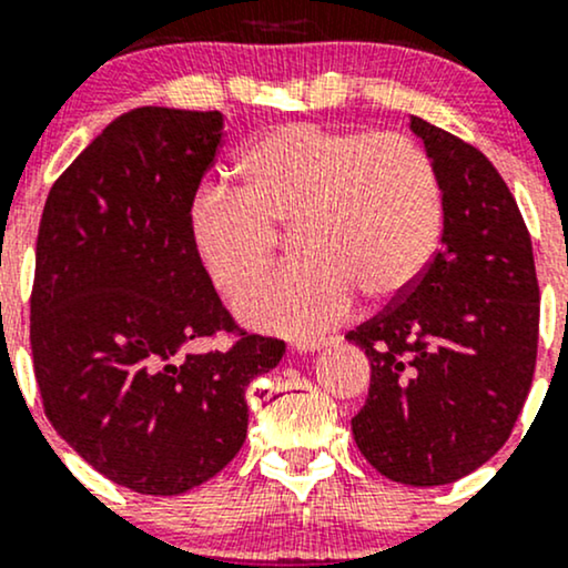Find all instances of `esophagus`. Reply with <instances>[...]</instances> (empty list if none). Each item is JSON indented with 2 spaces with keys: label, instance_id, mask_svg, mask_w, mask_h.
Instances as JSON below:
<instances>
[{
  "label": "esophagus",
  "instance_id": "1",
  "mask_svg": "<svg viewBox=\"0 0 568 568\" xmlns=\"http://www.w3.org/2000/svg\"><path fill=\"white\" fill-rule=\"evenodd\" d=\"M328 344H331V338H325V336L296 338V342H293V349H296V352H317V349L328 347Z\"/></svg>",
  "mask_w": 568,
  "mask_h": 568
}]
</instances>
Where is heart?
Returning a JSON list of instances; mask_svg holds the SVG:
<instances>
[{"instance_id": "1", "label": "heart", "mask_w": 568, "mask_h": 568, "mask_svg": "<svg viewBox=\"0 0 568 568\" xmlns=\"http://www.w3.org/2000/svg\"><path fill=\"white\" fill-rule=\"evenodd\" d=\"M240 189L205 184L186 211L189 243L224 296L251 285L293 224L302 256L237 302L243 321L277 334H321L357 293L389 302L438 247L443 200L425 149L397 133L293 122L237 158Z\"/></svg>"}]
</instances>
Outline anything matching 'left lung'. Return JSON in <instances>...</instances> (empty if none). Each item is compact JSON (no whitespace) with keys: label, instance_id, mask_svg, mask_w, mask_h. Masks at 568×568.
Returning <instances> with one entry per match:
<instances>
[{"label":"left lung","instance_id":"8db88e82","mask_svg":"<svg viewBox=\"0 0 568 568\" xmlns=\"http://www.w3.org/2000/svg\"><path fill=\"white\" fill-rule=\"evenodd\" d=\"M408 128L438 173L440 251L400 302L347 334L371 361L352 435L389 480L443 486L510 438L537 363L539 285L497 168L419 116Z\"/></svg>","mask_w":568,"mask_h":568}]
</instances>
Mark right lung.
I'll return each instance as SVG.
<instances>
[{
  "label": "right lung",
  "instance_id": "right-lung-1",
  "mask_svg": "<svg viewBox=\"0 0 568 568\" xmlns=\"http://www.w3.org/2000/svg\"><path fill=\"white\" fill-rule=\"evenodd\" d=\"M224 139L221 112L116 116L44 202L31 355L44 414L114 484L175 497L224 470L247 433L245 389L285 344L240 334L189 243L186 211Z\"/></svg>",
  "mask_w": 568,
  "mask_h": 568
}]
</instances>
